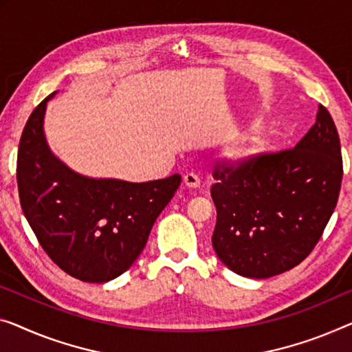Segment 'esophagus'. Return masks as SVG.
Here are the masks:
<instances>
[{
    "label": "esophagus",
    "mask_w": 352,
    "mask_h": 352,
    "mask_svg": "<svg viewBox=\"0 0 352 352\" xmlns=\"http://www.w3.org/2000/svg\"><path fill=\"white\" fill-rule=\"evenodd\" d=\"M183 183H185V186L188 188H197L201 185V178H199L197 174H194V172H190V174L183 177Z\"/></svg>",
    "instance_id": "34e87169"
}]
</instances>
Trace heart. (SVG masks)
<instances>
[{
  "label": "heart",
  "instance_id": "1",
  "mask_svg": "<svg viewBox=\"0 0 352 352\" xmlns=\"http://www.w3.org/2000/svg\"><path fill=\"white\" fill-rule=\"evenodd\" d=\"M261 153V146L259 145H248V146H239V148H234L232 151H229V160L237 166H250L258 155Z\"/></svg>",
  "mask_w": 352,
  "mask_h": 352
}]
</instances>
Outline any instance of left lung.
Here are the masks:
<instances>
[{
	"label": "left lung",
	"instance_id": "obj_1",
	"mask_svg": "<svg viewBox=\"0 0 352 352\" xmlns=\"http://www.w3.org/2000/svg\"><path fill=\"white\" fill-rule=\"evenodd\" d=\"M212 245L235 274L270 278L311 253L338 202L342 146L329 110L294 148L259 153L250 166L213 170Z\"/></svg>",
	"mask_w": 352,
	"mask_h": 352
}]
</instances>
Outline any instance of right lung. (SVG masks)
Listing matches in <instances>:
<instances>
[{"label": "right lung", "mask_w": 352, "mask_h": 352, "mask_svg": "<svg viewBox=\"0 0 352 352\" xmlns=\"http://www.w3.org/2000/svg\"><path fill=\"white\" fill-rule=\"evenodd\" d=\"M55 93L31 112L20 138V206L42 250L63 272L106 283L139 258L182 177L131 183L76 174L54 156L44 135L47 101Z\"/></svg>", "instance_id": "right-lung-1"}]
</instances>
